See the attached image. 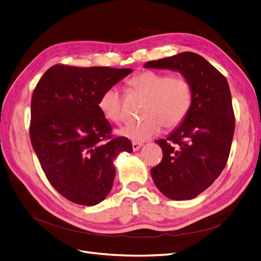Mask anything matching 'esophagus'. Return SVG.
<instances>
[{
	"label": "esophagus",
	"mask_w": 261,
	"mask_h": 261,
	"mask_svg": "<svg viewBox=\"0 0 261 261\" xmlns=\"http://www.w3.org/2000/svg\"><path fill=\"white\" fill-rule=\"evenodd\" d=\"M142 146H143V144H142V143L132 142V149H133V151H137V150H139Z\"/></svg>",
	"instance_id": "obj_1"
}]
</instances>
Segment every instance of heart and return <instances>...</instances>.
Listing matches in <instances>:
<instances>
[{"instance_id":"b5f03b06","label":"heart","mask_w":261,"mask_h":261,"mask_svg":"<svg viewBox=\"0 0 261 261\" xmlns=\"http://www.w3.org/2000/svg\"><path fill=\"white\" fill-rule=\"evenodd\" d=\"M129 85L147 98L143 112L147 118L125 123L119 130L120 136L125 139L138 143L147 141L160 133L162 124L169 129L177 127L189 113L192 91L184 76L143 71L134 75ZM98 108L109 120H122V98L117 87H109L101 93Z\"/></svg>"}]
</instances>
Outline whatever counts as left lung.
<instances>
[{
	"mask_svg": "<svg viewBox=\"0 0 261 261\" xmlns=\"http://www.w3.org/2000/svg\"><path fill=\"white\" fill-rule=\"evenodd\" d=\"M145 69L176 71L189 82L192 103L186 118L156 141L163 157L150 170L162 195L191 200L220 175L234 133V114L225 76L198 54L185 51L144 64Z\"/></svg>",
	"mask_w": 261,
	"mask_h": 261,
	"instance_id": "8db88e82",
	"label": "left lung"
}]
</instances>
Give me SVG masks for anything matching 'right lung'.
I'll return each mask as SVG.
<instances>
[{
	"instance_id": "obj_1",
	"label": "right lung",
	"mask_w": 261,
	"mask_h": 261,
	"mask_svg": "<svg viewBox=\"0 0 261 261\" xmlns=\"http://www.w3.org/2000/svg\"><path fill=\"white\" fill-rule=\"evenodd\" d=\"M131 69L57 64L37 83L31 101L30 138L53 187L76 204L93 206L113 187L115 159L132 152L128 139H111L98 108L101 93Z\"/></svg>"
}]
</instances>
